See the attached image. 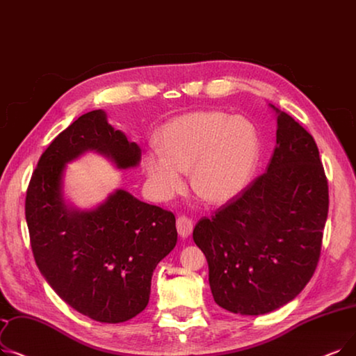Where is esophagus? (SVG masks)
Instances as JSON below:
<instances>
[{
	"mask_svg": "<svg viewBox=\"0 0 356 356\" xmlns=\"http://www.w3.org/2000/svg\"><path fill=\"white\" fill-rule=\"evenodd\" d=\"M176 227H177L179 236L183 237V238L189 237V236L192 234V231H193V222H192V220L188 218V216H184V215L179 216L177 221H176Z\"/></svg>",
	"mask_w": 356,
	"mask_h": 356,
	"instance_id": "34e87169",
	"label": "esophagus"
}]
</instances>
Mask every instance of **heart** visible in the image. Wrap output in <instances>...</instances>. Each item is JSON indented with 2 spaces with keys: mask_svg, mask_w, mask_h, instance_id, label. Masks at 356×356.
<instances>
[{
  "mask_svg": "<svg viewBox=\"0 0 356 356\" xmlns=\"http://www.w3.org/2000/svg\"><path fill=\"white\" fill-rule=\"evenodd\" d=\"M160 149H149L143 167L152 193L170 199L191 170L193 192L211 204L236 197L250 181L259 160L257 132L240 116L221 112L183 115L161 129Z\"/></svg>",
  "mask_w": 356,
  "mask_h": 356,
  "instance_id": "obj_1",
  "label": "heart"
}]
</instances>
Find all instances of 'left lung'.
<instances>
[{"mask_svg": "<svg viewBox=\"0 0 356 356\" xmlns=\"http://www.w3.org/2000/svg\"><path fill=\"white\" fill-rule=\"evenodd\" d=\"M270 107L277 129L266 173L193 229L215 302L243 316L270 313L304 289L318 264L329 212L314 138Z\"/></svg>", "mask_w": 356, "mask_h": 356, "instance_id": "left-lung-1", "label": "left lung"}]
</instances>
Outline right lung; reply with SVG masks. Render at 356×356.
<instances>
[{"label":"right lung","instance_id":"1","mask_svg":"<svg viewBox=\"0 0 356 356\" xmlns=\"http://www.w3.org/2000/svg\"><path fill=\"white\" fill-rule=\"evenodd\" d=\"M87 151L118 168L141 160V148L109 125L103 111L72 122L44 149L30 179V244L44 280L74 310L100 323H122L147 307L152 272L177 243L176 218L122 189L95 209L68 205L65 167Z\"/></svg>","mask_w":356,"mask_h":356}]
</instances>
